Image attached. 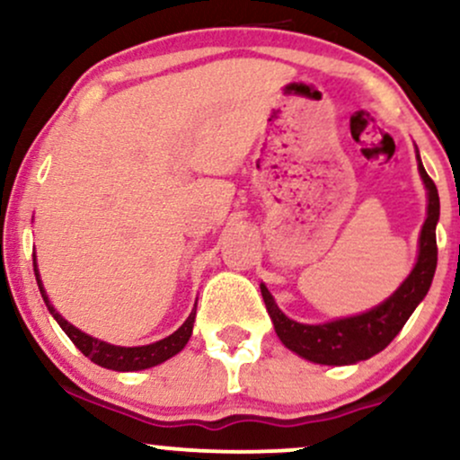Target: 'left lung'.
Listing matches in <instances>:
<instances>
[{"label": "left lung", "mask_w": 460, "mask_h": 460, "mask_svg": "<svg viewBox=\"0 0 460 460\" xmlns=\"http://www.w3.org/2000/svg\"><path fill=\"white\" fill-rule=\"evenodd\" d=\"M417 168L429 190V216L420 234V255L404 283L385 303L352 318L332 320L326 324H300L296 320H289L277 307L272 294L268 292L266 285H261V296L272 318L274 331L289 350L322 366H350V363L366 361L392 344L417 305L429 294L437 270L435 229L439 220V192L429 172L424 171L420 153H417Z\"/></svg>", "instance_id": "left-lung-1"}]
</instances>
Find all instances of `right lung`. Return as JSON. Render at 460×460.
<instances>
[{"mask_svg":"<svg viewBox=\"0 0 460 460\" xmlns=\"http://www.w3.org/2000/svg\"><path fill=\"white\" fill-rule=\"evenodd\" d=\"M34 274H36V283H39V289H40V296H43L49 314L54 315L58 324L62 326V331L66 332L68 340H71L73 344L82 350V355L88 357L93 363H97V366H102V367L116 369V372H138V369L160 366V363L166 361V358L175 357L177 352H181L183 346L188 344L190 335H192L194 318H197V305H194L192 314L188 315V320L183 322V324L179 326L172 335L164 337V340L155 341V344L125 348V346H112V344H108V341H102V340H94V337L75 329L71 322H66L54 307H51L49 298H47V292L43 288V281H40V274H39V268H36V261H34Z\"/></svg>","mask_w":460,"mask_h":460,"instance_id":"1","label":"right lung"}]
</instances>
